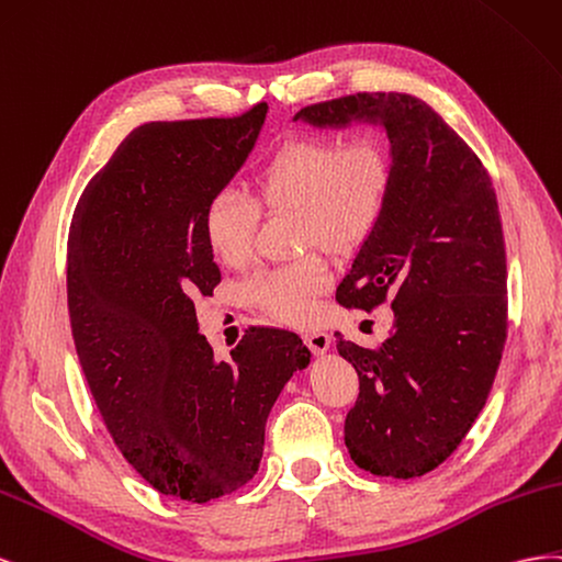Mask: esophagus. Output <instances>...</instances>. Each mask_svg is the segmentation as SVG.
<instances>
[{
	"mask_svg": "<svg viewBox=\"0 0 562 562\" xmlns=\"http://www.w3.org/2000/svg\"><path fill=\"white\" fill-rule=\"evenodd\" d=\"M303 341H306L308 348L317 352V356H323V352H327L331 346V336L327 331H306L303 334Z\"/></svg>",
	"mask_w": 562,
	"mask_h": 562,
	"instance_id": "34e87169",
	"label": "esophagus"
}]
</instances>
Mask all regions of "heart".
<instances>
[{"label": "heart", "instance_id": "1", "mask_svg": "<svg viewBox=\"0 0 562 562\" xmlns=\"http://www.w3.org/2000/svg\"><path fill=\"white\" fill-rule=\"evenodd\" d=\"M391 190V157L374 136L299 138L286 143L256 176V200L268 210L301 214L306 245L346 251L370 235ZM259 204L237 188H221L204 206L202 231L214 259L249 261ZM329 284L319 259L272 266L249 280V296L290 325H308Z\"/></svg>", "mask_w": 562, "mask_h": 562}]
</instances>
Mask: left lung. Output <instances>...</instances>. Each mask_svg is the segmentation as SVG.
I'll use <instances>...</instances> for the list:
<instances>
[{
	"label": "left lung",
	"instance_id": "obj_1",
	"mask_svg": "<svg viewBox=\"0 0 562 562\" xmlns=\"http://www.w3.org/2000/svg\"><path fill=\"white\" fill-rule=\"evenodd\" d=\"M294 122L370 124L389 138V200L336 301L372 311L391 299L393 327L376 350L336 334L360 376L344 436L360 469L419 477L467 438L504 352L506 251L490 173L412 93L344 95L301 108Z\"/></svg>",
	"mask_w": 562,
	"mask_h": 562
}]
</instances>
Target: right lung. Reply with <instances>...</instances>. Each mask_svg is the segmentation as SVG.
I'll return each mask as SVG.
<instances>
[{"instance_id": "1", "label": "right lung", "mask_w": 562, "mask_h": 562, "mask_svg": "<svg viewBox=\"0 0 562 562\" xmlns=\"http://www.w3.org/2000/svg\"><path fill=\"white\" fill-rule=\"evenodd\" d=\"M268 105L150 122L89 181L68 237L70 327L112 440L157 492L204 504L254 477L268 414L311 350L251 327L216 360L192 296L221 282L202 216L243 169Z\"/></svg>"}]
</instances>
